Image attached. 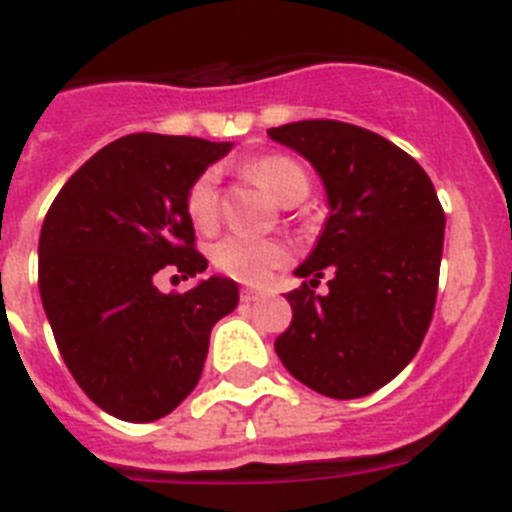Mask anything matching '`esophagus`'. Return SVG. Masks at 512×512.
I'll return each mask as SVG.
<instances>
[{
	"mask_svg": "<svg viewBox=\"0 0 512 512\" xmlns=\"http://www.w3.org/2000/svg\"><path fill=\"white\" fill-rule=\"evenodd\" d=\"M264 297V292H259V289H241V302H256Z\"/></svg>",
	"mask_w": 512,
	"mask_h": 512,
	"instance_id": "34e87169",
	"label": "esophagus"
}]
</instances>
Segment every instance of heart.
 Instances as JSON below:
<instances>
[{
	"mask_svg": "<svg viewBox=\"0 0 512 512\" xmlns=\"http://www.w3.org/2000/svg\"><path fill=\"white\" fill-rule=\"evenodd\" d=\"M246 171L259 179L279 202L295 205L305 200L310 192L307 171L295 158L284 153H269L248 161ZM189 223L207 233L220 220V194H217V171H202L187 189L184 197ZM292 261V248L282 238H253V235H225L223 241L212 246V264L228 277L246 284H264L271 274Z\"/></svg>",
	"mask_w": 512,
	"mask_h": 512,
	"instance_id": "b5f03b06",
	"label": "heart"
}]
</instances>
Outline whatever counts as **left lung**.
Listing matches in <instances>:
<instances>
[{
	"instance_id": "obj_1",
	"label": "left lung",
	"mask_w": 512,
	"mask_h": 512,
	"mask_svg": "<svg viewBox=\"0 0 512 512\" xmlns=\"http://www.w3.org/2000/svg\"><path fill=\"white\" fill-rule=\"evenodd\" d=\"M323 176L330 217L305 277L289 292L292 325L274 341L287 372L333 400L379 390L418 354L433 320L446 215L413 156L372 130L302 120L269 130ZM331 274L329 295L314 287Z\"/></svg>"
}]
</instances>
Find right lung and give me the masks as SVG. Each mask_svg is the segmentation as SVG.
<instances>
[{"instance_id": "obj_1", "label": "right lung", "mask_w": 512, "mask_h": 512, "mask_svg": "<svg viewBox=\"0 0 512 512\" xmlns=\"http://www.w3.org/2000/svg\"><path fill=\"white\" fill-rule=\"evenodd\" d=\"M230 148L187 135H125L94 153L45 215V315L71 377L115 418L169 415L200 382L212 325L238 305L233 279L210 277L169 295L156 287L161 271L187 279L207 269L184 197Z\"/></svg>"}]
</instances>
